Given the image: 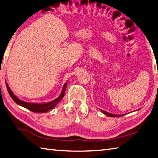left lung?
<instances>
[{"mask_svg":"<svg viewBox=\"0 0 158 158\" xmlns=\"http://www.w3.org/2000/svg\"><path fill=\"white\" fill-rule=\"evenodd\" d=\"M138 110H139V109H138ZM100 111L102 112L103 114H105L106 116H107L109 117H121V116H124V115H125V114H119V115L110 114V113H109V112H106V111H104V110H102V109H100Z\"/></svg>","mask_w":158,"mask_h":158,"instance_id":"1","label":"left lung"}]
</instances>
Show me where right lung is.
Listing matches in <instances>:
<instances>
[{"mask_svg":"<svg viewBox=\"0 0 158 158\" xmlns=\"http://www.w3.org/2000/svg\"><path fill=\"white\" fill-rule=\"evenodd\" d=\"M67 83H68V81H67L65 83V84L63 85L62 91H61L60 95L58 96L57 98H56L55 100H53L52 101L48 102H44V103L27 102H24L20 100V99L18 98L17 96L14 94V93L12 91V90L10 89V88L9 87L7 83L5 82V84H6L7 91H8L10 97L12 98V100H14L17 105L23 106V107L31 111L35 112V113H46V112L52 110V109L54 108L56 105L63 98L64 95H65V92L67 88V85H68Z\"/></svg>","mask_w":158,"mask_h":158,"instance_id":"1","label":"right lung"}]
</instances>
